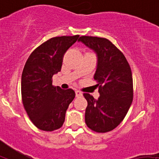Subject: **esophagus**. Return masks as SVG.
<instances>
[{
  "instance_id": "1",
  "label": "esophagus",
  "mask_w": 159,
  "mask_h": 159,
  "mask_svg": "<svg viewBox=\"0 0 159 159\" xmlns=\"http://www.w3.org/2000/svg\"><path fill=\"white\" fill-rule=\"evenodd\" d=\"M75 93H76V97H79V96H81L82 95V93L80 91H79V90H76V92H75Z\"/></svg>"
}]
</instances>
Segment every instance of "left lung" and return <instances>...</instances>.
<instances>
[{
    "label": "left lung",
    "mask_w": 159,
    "mask_h": 159,
    "mask_svg": "<svg viewBox=\"0 0 159 159\" xmlns=\"http://www.w3.org/2000/svg\"><path fill=\"white\" fill-rule=\"evenodd\" d=\"M78 40L97 56L94 80L100 96L95 99L89 93H83L88 103L85 122L94 132H109L123 120L132 102L133 81L130 66L123 53L107 39L82 36Z\"/></svg>",
    "instance_id": "1"
}]
</instances>
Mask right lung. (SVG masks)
I'll return each instance as SVG.
<instances>
[{"instance_id":"1","label":"right lung","mask_w":159,"mask_h":159,"mask_svg":"<svg viewBox=\"0 0 159 159\" xmlns=\"http://www.w3.org/2000/svg\"><path fill=\"white\" fill-rule=\"evenodd\" d=\"M79 37H53L37 47L26 62L21 76L22 102L31 122L40 130L60 129L74 99L73 89L53 86L52 77L61 70L63 56Z\"/></svg>"}]
</instances>
